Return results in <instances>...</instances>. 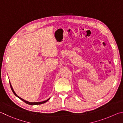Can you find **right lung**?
I'll use <instances>...</instances> for the list:
<instances>
[{"mask_svg": "<svg viewBox=\"0 0 123 123\" xmlns=\"http://www.w3.org/2000/svg\"><path fill=\"white\" fill-rule=\"evenodd\" d=\"M10 87H11V89H12V92H13V93H14V94L18 98H19L20 100H22V101H23L24 102V103H25L26 104H29V105H40V104H44V103H46L47 101H48L49 100V99H47V100H45V101H42V102H37V103H30V102L26 101H25V100H24V99H22L21 98H20L19 97H18V95H17V94H16L15 92H14L13 88H12L11 85V84H10Z\"/></svg>", "mask_w": 123, "mask_h": 123, "instance_id": "add662e5", "label": "right lung"}]
</instances>
